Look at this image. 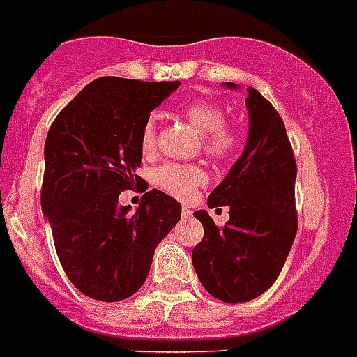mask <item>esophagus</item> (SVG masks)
Masks as SVG:
<instances>
[{
  "label": "esophagus",
  "mask_w": 357,
  "mask_h": 357,
  "mask_svg": "<svg viewBox=\"0 0 357 357\" xmlns=\"http://www.w3.org/2000/svg\"><path fill=\"white\" fill-rule=\"evenodd\" d=\"M181 214H183V216H190V214H192V208L190 207H187V205H183V207H181Z\"/></svg>",
  "instance_id": "esophagus-1"
}]
</instances>
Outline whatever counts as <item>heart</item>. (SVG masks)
<instances>
[{
  "instance_id": "heart-1",
  "label": "heart",
  "mask_w": 357,
  "mask_h": 357,
  "mask_svg": "<svg viewBox=\"0 0 357 357\" xmlns=\"http://www.w3.org/2000/svg\"><path fill=\"white\" fill-rule=\"evenodd\" d=\"M181 115L202 133V146L211 158L229 159L238 152L242 137L238 130L225 123L224 106L214 100H194L181 108ZM139 146L144 155H152L158 146V123L153 117L143 124ZM153 181L174 198L188 202L207 183V172L199 165L165 163L155 170Z\"/></svg>"
}]
</instances>
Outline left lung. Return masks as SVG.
Here are the masks:
<instances>
[{
    "label": "left lung",
    "mask_w": 357,
    "mask_h": 357,
    "mask_svg": "<svg viewBox=\"0 0 357 357\" xmlns=\"http://www.w3.org/2000/svg\"><path fill=\"white\" fill-rule=\"evenodd\" d=\"M248 91L244 153L207 199L208 207L227 205L229 222L218 227L207 211L194 213L204 224V238L192 249L194 269L208 294L229 304L271 288L297 234L294 149L273 104L257 89Z\"/></svg>",
    "instance_id": "obj_1"
}]
</instances>
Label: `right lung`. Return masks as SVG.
I'll use <instances>...</instances> for the list:
<instances>
[{
	"instance_id": "right-lung-1",
	"label": "right lung",
	"mask_w": 357,
	"mask_h": 357,
	"mask_svg": "<svg viewBox=\"0 0 357 357\" xmlns=\"http://www.w3.org/2000/svg\"><path fill=\"white\" fill-rule=\"evenodd\" d=\"M181 82L102 77L58 113L45 139L42 211L68 279L91 299L117 303L144 284L153 251L181 205L135 174L141 128ZM144 192L133 215L118 194Z\"/></svg>"
}]
</instances>
